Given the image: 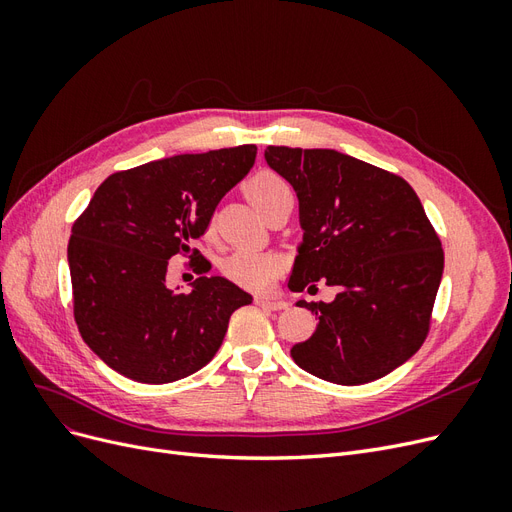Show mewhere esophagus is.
Returning a JSON list of instances; mask_svg holds the SVG:
<instances>
[{"mask_svg": "<svg viewBox=\"0 0 512 512\" xmlns=\"http://www.w3.org/2000/svg\"><path fill=\"white\" fill-rule=\"evenodd\" d=\"M256 305L262 309H271V312H280V309H288V301L282 297H267V294H260L256 297Z\"/></svg>", "mask_w": 512, "mask_h": 512, "instance_id": "obj_1", "label": "esophagus"}]
</instances>
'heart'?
Instances as JSON below:
<instances>
[{
	"instance_id": "obj_1",
	"label": "heart",
	"mask_w": 512,
	"mask_h": 512,
	"mask_svg": "<svg viewBox=\"0 0 512 512\" xmlns=\"http://www.w3.org/2000/svg\"><path fill=\"white\" fill-rule=\"evenodd\" d=\"M245 192L250 196L254 207L262 213L275 200L284 196H292L290 183L271 173V170H262V173L254 175L245 185ZM222 273L230 282H235L245 288H267L277 273V260L265 252L256 250H237L222 262Z\"/></svg>"
}]
</instances>
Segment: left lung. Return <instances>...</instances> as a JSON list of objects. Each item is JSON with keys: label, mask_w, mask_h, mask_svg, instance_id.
I'll list each match as a JSON object with an SVG mask.
<instances>
[{"label": "left lung", "mask_w": 512, "mask_h": 512, "mask_svg": "<svg viewBox=\"0 0 512 512\" xmlns=\"http://www.w3.org/2000/svg\"><path fill=\"white\" fill-rule=\"evenodd\" d=\"M267 164L299 198L303 241L288 288H337L331 303L299 301L318 318L294 363L356 386L404 365L423 346L444 271L442 243L406 179L335 149L267 147Z\"/></svg>", "instance_id": "8db88e82"}]
</instances>
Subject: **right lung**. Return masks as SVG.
I'll use <instances>...</instances> for the list:
<instances>
[{"label":"right lung","mask_w":512,"mask_h":512,"mask_svg":"<svg viewBox=\"0 0 512 512\" xmlns=\"http://www.w3.org/2000/svg\"><path fill=\"white\" fill-rule=\"evenodd\" d=\"M256 145L183 153L115 173L96 190L68 243L74 320L85 344L117 374L166 384L205 367L235 309L252 294L203 275L190 292L166 286L168 260L198 254L224 194L250 173Z\"/></svg>","instance_id":"obj_1"}]
</instances>
